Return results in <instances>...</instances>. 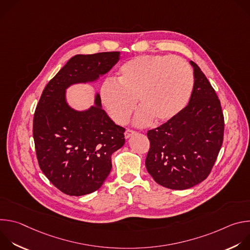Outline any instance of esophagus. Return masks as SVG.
<instances>
[{
    "label": "esophagus",
    "instance_id": "1",
    "mask_svg": "<svg viewBox=\"0 0 250 250\" xmlns=\"http://www.w3.org/2000/svg\"><path fill=\"white\" fill-rule=\"evenodd\" d=\"M135 132H136V131H134V130H132V129H126L125 132V138H129V137H130L131 135H133Z\"/></svg>",
    "mask_w": 250,
    "mask_h": 250
}]
</instances>
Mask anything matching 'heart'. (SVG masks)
I'll use <instances>...</instances> for the list:
<instances>
[{"label": "heart", "mask_w": 250, "mask_h": 250, "mask_svg": "<svg viewBox=\"0 0 250 250\" xmlns=\"http://www.w3.org/2000/svg\"><path fill=\"white\" fill-rule=\"evenodd\" d=\"M117 82L106 81L101 99L112 119L125 124L136 108H142L135 122L146 125L153 117L159 122L172 119L183 110L193 89L190 65L182 58L169 55H141L125 62Z\"/></svg>", "instance_id": "obj_1"}]
</instances>
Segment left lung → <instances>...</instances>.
I'll list each match as a JSON object with an SVG mask.
<instances>
[{
  "instance_id": "left-lung-1",
  "label": "left lung",
  "mask_w": 250,
  "mask_h": 250,
  "mask_svg": "<svg viewBox=\"0 0 250 250\" xmlns=\"http://www.w3.org/2000/svg\"><path fill=\"white\" fill-rule=\"evenodd\" d=\"M190 63L194 87L189 104L165 124L147 131L150 147L146 169L157 184L172 190L189 189L204 181L224 140L221 102L200 67Z\"/></svg>"
}]
</instances>
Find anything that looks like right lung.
<instances>
[{"mask_svg": "<svg viewBox=\"0 0 250 250\" xmlns=\"http://www.w3.org/2000/svg\"><path fill=\"white\" fill-rule=\"evenodd\" d=\"M119 59V51L73 56L45 86L35 109L32 133L40 167L66 195H87L103 185L125 130L102 109L99 94L94 105L80 112L67 104L66 89L96 81Z\"/></svg>", "mask_w": 250, "mask_h": 250, "instance_id": "obj_1", "label": "right lung"}]
</instances>
